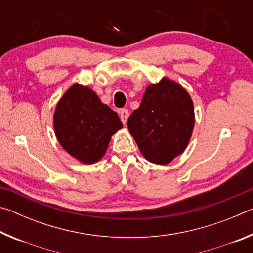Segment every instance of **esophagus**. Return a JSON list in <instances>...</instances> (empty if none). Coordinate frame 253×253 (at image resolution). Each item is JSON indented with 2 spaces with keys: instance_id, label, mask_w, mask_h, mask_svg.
Listing matches in <instances>:
<instances>
[{
  "instance_id": "obj_1",
  "label": "esophagus",
  "mask_w": 253,
  "mask_h": 253,
  "mask_svg": "<svg viewBox=\"0 0 253 253\" xmlns=\"http://www.w3.org/2000/svg\"><path fill=\"white\" fill-rule=\"evenodd\" d=\"M119 116H121V121L123 124L127 123V118H128V110L127 109H122L121 113H119Z\"/></svg>"
}]
</instances>
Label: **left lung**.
<instances>
[{
	"instance_id": "1",
	"label": "left lung",
	"mask_w": 253,
	"mask_h": 253,
	"mask_svg": "<svg viewBox=\"0 0 253 253\" xmlns=\"http://www.w3.org/2000/svg\"><path fill=\"white\" fill-rule=\"evenodd\" d=\"M194 123L193 100L186 89L163 77L160 83L146 88L127 126L148 162L168 165L186 149Z\"/></svg>"
}]
</instances>
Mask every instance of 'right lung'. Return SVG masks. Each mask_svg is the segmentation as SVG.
<instances>
[{
  "mask_svg": "<svg viewBox=\"0 0 253 253\" xmlns=\"http://www.w3.org/2000/svg\"><path fill=\"white\" fill-rule=\"evenodd\" d=\"M53 128L69 155L83 164H93L104 157L111 136L122 129L123 123L91 88L76 83L57 102Z\"/></svg>",
  "mask_w": 253,
  "mask_h": 253,
  "instance_id": "add662e5",
  "label": "right lung"
}]
</instances>
